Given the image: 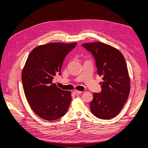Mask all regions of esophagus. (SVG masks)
Wrapping results in <instances>:
<instances>
[{
	"label": "esophagus",
	"mask_w": 148,
	"mask_h": 148,
	"mask_svg": "<svg viewBox=\"0 0 148 148\" xmlns=\"http://www.w3.org/2000/svg\"><path fill=\"white\" fill-rule=\"evenodd\" d=\"M82 92V91H78V90H75L73 91V93L75 95H79V94H81Z\"/></svg>",
	"instance_id": "obj_1"
}]
</instances>
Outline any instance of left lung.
Wrapping results in <instances>:
<instances>
[{"mask_svg": "<svg viewBox=\"0 0 148 148\" xmlns=\"http://www.w3.org/2000/svg\"><path fill=\"white\" fill-rule=\"evenodd\" d=\"M82 46L91 52L98 75L103 77L101 92L93 93L89 105L91 112L104 120L115 117L123 108L130 90L125 58L118 49L101 42L84 43Z\"/></svg>", "mask_w": 148, "mask_h": 148, "instance_id": "left-lung-1", "label": "left lung"}]
</instances>
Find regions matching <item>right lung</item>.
I'll use <instances>...</instances> for the list:
<instances>
[{"instance_id":"add662e5","label":"right lung","mask_w":148,"mask_h":148,"mask_svg":"<svg viewBox=\"0 0 148 148\" xmlns=\"http://www.w3.org/2000/svg\"><path fill=\"white\" fill-rule=\"evenodd\" d=\"M77 42H51L35 47L21 73L25 95L31 109L41 118L51 121L64 116L71 101V92L62 90L53 77L60 71L66 56Z\"/></svg>"}]
</instances>
